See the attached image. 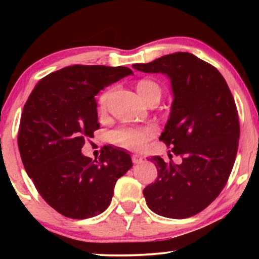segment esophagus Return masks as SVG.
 I'll list each match as a JSON object with an SVG mask.
<instances>
[{"instance_id": "esophagus-1", "label": "esophagus", "mask_w": 259, "mask_h": 259, "mask_svg": "<svg viewBox=\"0 0 259 259\" xmlns=\"http://www.w3.org/2000/svg\"><path fill=\"white\" fill-rule=\"evenodd\" d=\"M143 157H141V155H139V154H133L132 155V161H133V164H140L141 161H143Z\"/></svg>"}]
</instances>
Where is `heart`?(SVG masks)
Returning a JSON list of instances; mask_svg holds the SVG:
<instances>
[{"label":"heart","instance_id":"obj_1","mask_svg":"<svg viewBox=\"0 0 259 259\" xmlns=\"http://www.w3.org/2000/svg\"><path fill=\"white\" fill-rule=\"evenodd\" d=\"M137 92L147 104L151 101L160 100L162 95V88L158 81L150 77L140 79L136 84ZM111 97V90L105 91L98 99V111L100 114H104L107 109L108 100ZM155 126H143V127H121V128L113 131L109 133V141L119 147L128 148V150H141L150 139L157 133Z\"/></svg>","mask_w":259,"mask_h":259}]
</instances>
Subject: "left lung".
<instances>
[{
    "label": "left lung",
    "mask_w": 259,
    "mask_h": 259,
    "mask_svg": "<svg viewBox=\"0 0 259 259\" xmlns=\"http://www.w3.org/2000/svg\"><path fill=\"white\" fill-rule=\"evenodd\" d=\"M133 68L171 79V115L160 140L182 158L175 164L151 158L158 178L144 189L147 206L162 217L183 219L206 208L228 183L239 141L236 102L218 69L178 52ZM171 152V151H169Z\"/></svg>",
    "instance_id": "8db88e82"
}]
</instances>
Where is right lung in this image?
<instances>
[{"instance_id": "obj_1", "label": "right lung", "mask_w": 259, "mask_h": 259, "mask_svg": "<svg viewBox=\"0 0 259 259\" xmlns=\"http://www.w3.org/2000/svg\"><path fill=\"white\" fill-rule=\"evenodd\" d=\"M130 74L121 66L65 67L42 77L24 105L17 136L23 166L46 203L65 217L102 213L116 180L132 167L127 152L108 145L98 160L81 153L100 128L94 97Z\"/></svg>"}]
</instances>
